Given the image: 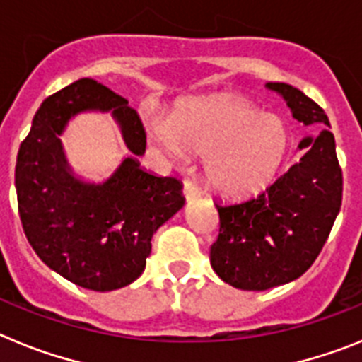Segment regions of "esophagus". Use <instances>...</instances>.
I'll return each instance as SVG.
<instances>
[{
	"instance_id": "esophagus-1",
	"label": "esophagus",
	"mask_w": 362,
	"mask_h": 362,
	"mask_svg": "<svg viewBox=\"0 0 362 362\" xmlns=\"http://www.w3.org/2000/svg\"><path fill=\"white\" fill-rule=\"evenodd\" d=\"M183 196L187 201L196 199V197H199V190H197L196 185H192L190 181H183Z\"/></svg>"
}]
</instances>
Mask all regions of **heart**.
I'll use <instances>...</instances> for the list:
<instances>
[{
  "instance_id": "heart-1",
  "label": "heart",
  "mask_w": 362,
  "mask_h": 362,
  "mask_svg": "<svg viewBox=\"0 0 362 362\" xmlns=\"http://www.w3.org/2000/svg\"><path fill=\"white\" fill-rule=\"evenodd\" d=\"M146 136L166 158L181 159L185 150L203 153L204 175L225 196L263 190L283 165L290 143L281 117L233 98L187 105L168 119L150 117Z\"/></svg>"
}]
</instances>
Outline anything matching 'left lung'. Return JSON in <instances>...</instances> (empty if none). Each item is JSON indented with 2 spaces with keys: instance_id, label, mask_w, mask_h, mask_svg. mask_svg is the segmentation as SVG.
<instances>
[{
  "instance_id": "8db88e82",
  "label": "left lung",
  "mask_w": 362,
  "mask_h": 362,
  "mask_svg": "<svg viewBox=\"0 0 362 362\" xmlns=\"http://www.w3.org/2000/svg\"><path fill=\"white\" fill-rule=\"evenodd\" d=\"M305 127L322 129L300 139L305 156L263 194L217 201L219 238L210 264L230 286L250 292L292 283L312 267L328 239L343 199V174L325 110L286 83H267Z\"/></svg>"
}]
</instances>
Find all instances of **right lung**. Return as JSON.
I'll use <instances>...</instances> for the list:
<instances>
[{
	"mask_svg": "<svg viewBox=\"0 0 362 362\" xmlns=\"http://www.w3.org/2000/svg\"><path fill=\"white\" fill-rule=\"evenodd\" d=\"M85 111L111 112L129 153L103 182L78 176L61 136ZM143 123L129 101L94 79H79L47 98L16 163L25 235L50 270L94 292H112L141 276L152 235L185 206L183 183L146 172Z\"/></svg>",
	"mask_w": 362,
	"mask_h": 362,
	"instance_id": "obj_1",
	"label": "right lung"
}]
</instances>
